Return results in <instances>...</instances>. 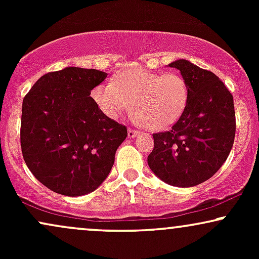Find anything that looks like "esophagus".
Returning a JSON list of instances; mask_svg holds the SVG:
<instances>
[{"label":"esophagus","instance_id":"1","mask_svg":"<svg viewBox=\"0 0 259 259\" xmlns=\"http://www.w3.org/2000/svg\"><path fill=\"white\" fill-rule=\"evenodd\" d=\"M140 134V132H138V130H134V129H127V136H129L130 139L135 138V136H138Z\"/></svg>","mask_w":259,"mask_h":259}]
</instances>
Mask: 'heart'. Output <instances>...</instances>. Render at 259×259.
Here are the masks:
<instances>
[{
    "mask_svg": "<svg viewBox=\"0 0 259 259\" xmlns=\"http://www.w3.org/2000/svg\"><path fill=\"white\" fill-rule=\"evenodd\" d=\"M91 97L97 108L113 120L129 111L133 102V120L158 132L180 119L189 101V88L177 73L159 74L134 67L115 74L112 82L95 86Z\"/></svg>",
    "mask_w": 259,
    "mask_h": 259,
    "instance_id": "heart-1",
    "label": "heart"
}]
</instances>
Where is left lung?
<instances>
[{
	"label": "left lung",
	"mask_w": 259,
	"mask_h": 259,
	"mask_svg": "<svg viewBox=\"0 0 259 259\" xmlns=\"http://www.w3.org/2000/svg\"><path fill=\"white\" fill-rule=\"evenodd\" d=\"M180 70L189 101L169 132L153 134L148 167L171 186L191 187L213 177L227 160L235 139L233 95L215 74L186 59L168 64Z\"/></svg>",
	"instance_id": "obj_1"
}]
</instances>
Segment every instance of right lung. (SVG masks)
<instances>
[{"mask_svg": "<svg viewBox=\"0 0 259 259\" xmlns=\"http://www.w3.org/2000/svg\"><path fill=\"white\" fill-rule=\"evenodd\" d=\"M106 78L101 70L67 67L41 76L23 100V157L53 192L75 197L95 191L126 139V127L107 118L90 96Z\"/></svg>", "mask_w": 259, "mask_h": 259, "instance_id": "1", "label": "right lung"}]
</instances>
